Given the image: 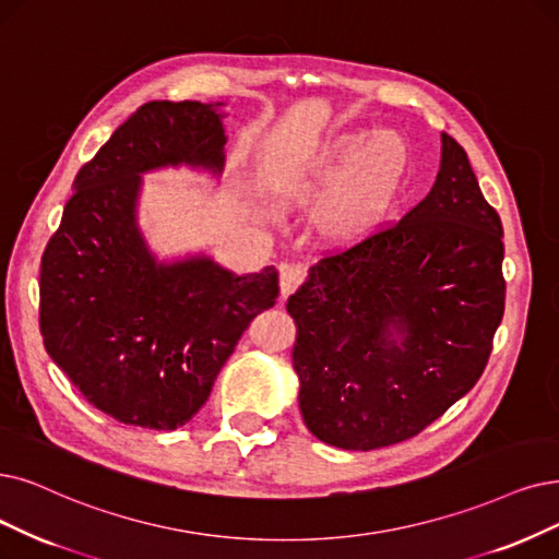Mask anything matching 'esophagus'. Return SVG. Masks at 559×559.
<instances>
[{
  "label": "esophagus",
  "instance_id": "obj_1",
  "mask_svg": "<svg viewBox=\"0 0 559 559\" xmlns=\"http://www.w3.org/2000/svg\"><path fill=\"white\" fill-rule=\"evenodd\" d=\"M307 280V267L300 263H284L280 265V288L282 296H292L296 288Z\"/></svg>",
  "mask_w": 559,
  "mask_h": 559
}]
</instances>
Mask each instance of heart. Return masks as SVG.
I'll use <instances>...</instances> for the list:
<instances>
[{"label": "heart", "mask_w": 559, "mask_h": 559, "mask_svg": "<svg viewBox=\"0 0 559 559\" xmlns=\"http://www.w3.org/2000/svg\"><path fill=\"white\" fill-rule=\"evenodd\" d=\"M319 169L332 181L317 206L319 229L355 240L383 219L406 171V146L394 132H344L321 153Z\"/></svg>", "instance_id": "obj_1"}]
</instances>
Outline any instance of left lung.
Returning <instances> with one entry per match:
<instances>
[{
	"label": "left lung",
	"instance_id": "obj_1",
	"mask_svg": "<svg viewBox=\"0 0 559 559\" xmlns=\"http://www.w3.org/2000/svg\"><path fill=\"white\" fill-rule=\"evenodd\" d=\"M502 222L442 132L431 192L404 217L311 265L298 325L300 413L319 440L371 452L444 415L484 373L504 314ZM405 334L394 343L389 328Z\"/></svg>",
	"mask_w": 559,
	"mask_h": 559
}]
</instances>
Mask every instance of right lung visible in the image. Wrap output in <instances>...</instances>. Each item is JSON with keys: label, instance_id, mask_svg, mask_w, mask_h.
<instances>
[{"label": "right lung", "instance_id": "add662e5", "mask_svg": "<svg viewBox=\"0 0 559 559\" xmlns=\"http://www.w3.org/2000/svg\"><path fill=\"white\" fill-rule=\"evenodd\" d=\"M225 142L211 105H142L82 165L43 252V344L88 404L123 424L183 427L242 332L280 296L273 265L240 277L209 259L158 265L135 227L142 171L178 163L219 171Z\"/></svg>", "mask_w": 559, "mask_h": 559}]
</instances>
